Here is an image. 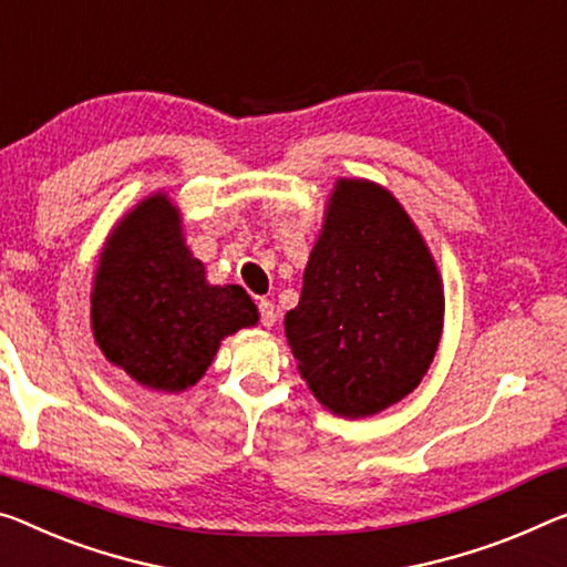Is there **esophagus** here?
Listing matches in <instances>:
<instances>
[{
	"label": "esophagus",
	"instance_id": "1",
	"mask_svg": "<svg viewBox=\"0 0 567 567\" xmlns=\"http://www.w3.org/2000/svg\"><path fill=\"white\" fill-rule=\"evenodd\" d=\"M258 313H260V324H264V327H274L276 324V307H274V301L260 299L258 301Z\"/></svg>",
	"mask_w": 567,
	"mask_h": 567
}]
</instances>
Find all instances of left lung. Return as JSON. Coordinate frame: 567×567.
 Here are the masks:
<instances>
[{
    "label": "left lung",
    "mask_w": 567,
    "mask_h": 567,
    "mask_svg": "<svg viewBox=\"0 0 567 567\" xmlns=\"http://www.w3.org/2000/svg\"><path fill=\"white\" fill-rule=\"evenodd\" d=\"M286 339L313 398L368 417L413 393L443 332V284L423 235L385 187L337 179Z\"/></svg>",
    "instance_id": "8db88e82"
}]
</instances>
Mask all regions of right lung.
<instances>
[{
	"label": "right lung",
	"instance_id": "1",
	"mask_svg": "<svg viewBox=\"0 0 567 567\" xmlns=\"http://www.w3.org/2000/svg\"><path fill=\"white\" fill-rule=\"evenodd\" d=\"M256 324L243 286L207 284L164 193L142 199L111 230L93 278L91 329L106 360L138 385L193 388L223 339Z\"/></svg>",
	"mask_w": 567,
	"mask_h": 567
}]
</instances>
